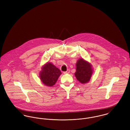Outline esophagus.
<instances>
[{"mask_svg":"<svg viewBox=\"0 0 130 130\" xmlns=\"http://www.w3.org/2000/svg\"><path fill=\"white\" fill-rule=\"evenodd\" d=\"M70 70H68L66 72H63V74H69L70 73Z\"/></svg>","mask_w":130,"mask_h":130,"instance_id":"obj_1","label":"esophagus"}]
</instances>
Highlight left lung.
I'll use <instances>...</instances> for the list:
<instances>
[{
    "label": "left lung",
    "mask_w": 130,
    "mask_h": 130,
    "mask_svg": "<svg viewBox=\"0 0 130 130\" xmlns=\"http://www.w3.org/2000/svg\"><path fill=\"white\" fill-rule=\"evenodd\" d=\"M93 73L92 65L83 58H79L76 63V72L74 75L76 79L82 84L88 83Z\"/></svg>",
    "instance_id": "left-lung-1"
}]
</instances>
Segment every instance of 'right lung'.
<instances>
[{
  "label": "right lung",
  "mask_w": 130,
  "mask_h": 130,
  "mask_svg": "<svg viewBox=\"0 0 130 130\" xmlns=\"http://www.w3.org/2000/svg\"><path fill=\"white\" fill-rule=\"evenodd\" d=\"M61 74V71L55 66L51 62H47L42 67L39 78L43 85L52 87L55 85Z\"/></svg>",
  "instance_id": "right-lung-1"
}]
</instances>
